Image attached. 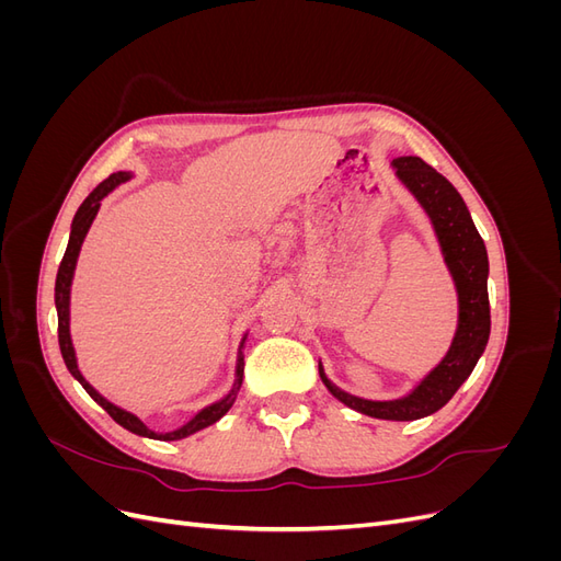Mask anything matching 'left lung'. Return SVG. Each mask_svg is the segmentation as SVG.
I'll return each instance as SVG.
<instances>
[{"instance_id":"obj_1","label":"left lung","mask_w":561,"mask_h":561,"mask_svg":"<svg viewBox=\"0 0 561 561\" xmlns=\"http://www.w3.org/2000/svg\"><path fill=\"white\" fill-rule=\"evenodd\" d=\"M396 175L400 182L414 194L423 210L428 213L433 229L437 233L439 248H443L447 268L458 293V328L454 342L431 375L423 379L410 396L400 400H363L336 388L328 377L325 369L318 363L322 383L330 393L344 402L351 410L386 419V421H414L431 416L451 400L461 383L470 377V371L478 365L480 355L486 348L491 332L489 316V257L480 231L474 229L472 217L466 203L454 190V184L439 175L435 168L419 157H400L393 161Z\"/></svg>"}]
</instances>
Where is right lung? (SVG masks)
Returning <instances> with one entry per match:
<instances>
[{
  "instance_id": "add662e5",
  "label": "right lung",
  "mask_w": 561,
  "mask_h": 561,
  "mask_svg": "<svg viewBox=\"0 0 561 561\" xmlns=\"http://www.w3.org/2000/svg\"><path fill=\"white\" fill-rule=\"evenodd\" d=\"M130 175L128 173H112L107 180L100 182L95 190L87 196V201L81 203L75 219H72V231H70V243H67V250H65V257L58 266V276H56V309H58V344H60V353H62V360L67 365V369H70V375L83 386V390L103 407V410L118 423V426H124L126 431L135 433V435H142V437H151V439H182L186 435H192L201 428H208L213 426L215 421L222 419L229 410L231 404L236 400V396H239V388L243 383V351H239V363H236V381H233V388L229 390V396L222 398L219 402L206 407V410H201L190 423H184L182 428L178 431H171V433H154L149 431L145 423L122 410V407L112 404L110 400H105L103 396L98 393V390L81 377V371L77 367V358H75V348H72V339H70V285H72V276H75V266H77V257H79V250H81V243L83 239H87L89 233V227L93 225V219L98 215V208H100V201H103L112 190H116L118 184L126 182ZM245 344V336L241 342V348Z\"/></svg>"
}]
</instances>
